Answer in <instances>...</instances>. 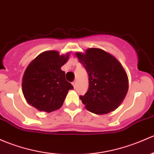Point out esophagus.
I'll return each instance as SVG.
<instances>
[{
  "instance_id": "obj_1",
  "label": "esophagus",
  "mask_w": 154,
  "mask_h": 154,
  "mask_svg": "<svg viewBox=\"0 0 154 154\" xmlns=\"http://www.w3.org/2000/svg\"><path fill=\"white\" fill-rule=\"evenodd\" d=\"M76 84H77V82H76V81H74V82H72V85H73V86H74V88H75V87H76Z\"/></svg>"
}]
</instances>
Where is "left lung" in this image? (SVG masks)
Instances as JSON below:
<instances>
[{
	"label": "left lung",
	"instance_id": "obj_1",
	"mask_svg": "<svg viewBox=\"0 0 154 154\" xmlns=\"http://www.w3.org/2000/svg\"><path fill=\"white\" fill-rule=\"evenodd\" d=\"M75 55L89 77L88 91L80 99L85 108L96 114H106L121 105L128 91L127 73L114 56L98 48Z\"/></svg>",
	"mask_w": 154,
	"mask_h": 154
}]
</instances>
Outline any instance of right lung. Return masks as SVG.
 <instances>
[{
	"instance_id": "1",
	"label": "right lung",
	"mask_w": 154,
	"mask_h": 154,
	"mask_svg": "<svg viewBox=\"0 0 154 154\" xmlns=\"http://www.w3.org/2000/svg\"><path fill=\"white\" fill-rule=\"evenodd\" d=\"M69 56L70 52L60 55L59 51L50 50L42 52L28 65L21 85L29 104L48 113L62 107L68 91L74 88L61 70Z\"/></svg>"
}]
</instances>
